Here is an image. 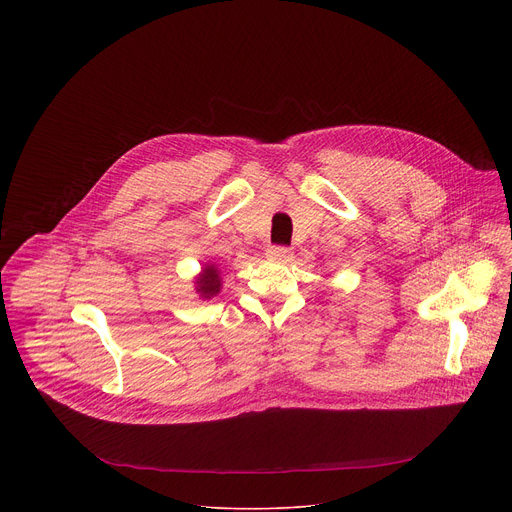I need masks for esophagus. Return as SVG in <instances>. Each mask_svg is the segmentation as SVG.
Returning a JSON list of instances; mask_svg holds the SVG:
<instances>
[{"mask_svg":"<svg viewBox=\"0 0 512 512\" xmlns=\"http://www.w3.org/2000/svg\"><path fill=\"white\" fill-rule=\"evenodd\" d=\"M267 257H269V259H275V261H287V259L291 257V249H289V247L275 245V247H269V249H267Z\"/></svg>","mask_w":512,"mask_h":512,"instance_id":"esophagus-1","label":"esophagus"}]
</instances>
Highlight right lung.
I'll return each mask as SVG.
<instances>
[{"mask_svg": "<svg viewBox=\"0 0 512 512\" xmlns=\"http://www.w3.org/2000/svg\"><path fill=\"white\" fill-rule=\"evenodd\" d=\"M196 294H200V298L210 300L214 298L218 291L223 287V279H221V271H218L216 265H204L202 273L196 277Z\"/></svg>", "mask_w": 512, "mask_h": 512, "instance_id": "right-lung-1", "label": "right lung"}]
</instances>
